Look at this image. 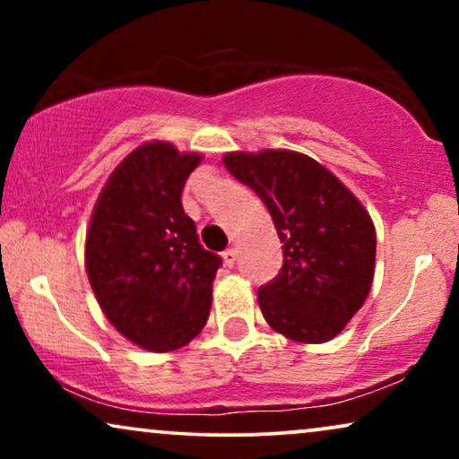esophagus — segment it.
<instances>
[{"mask_svg":"<svg viewBox=\"0 0 459 459\" xmlns=\"http://www.w3.org/2000/svg\"><path fill=\"white\" fill-rule=\"evenodd\" d=\"M221 256H223V263H225V267H234V265H236V259H238V253H236V248H228V250H225V253H223Z\"/></svg>","mask_w":459,"mask_h":459,"instance_id":"34e87169","label":"esophagus"}]
</instances>
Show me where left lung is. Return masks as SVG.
<instances>
[{
    "instance_id": "8db88e82",
    "label": "left lung",
    "mask_w": 459,
    "mask_h": 459,
    "mask_svg": "<svg viewBox=\"0 0 459 459\" xmlns=\"http://www.w3.org/2000/svg\"><path fill=\"white\" fill-rule=\"evenodd\" d=\"M223 165L265 203L284 265L256 300L281 336L319 344L341 334L374 280L376 230L355 194L292 150L228 152Z\"/></svg>"
}]
</instances>
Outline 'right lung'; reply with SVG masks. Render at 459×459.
<instances>
[{
	"mask_svg": "<svg viewBox=\"0 0 459 459\" xmlns=\"http://www.w3.org/2000/svg\"><path fill=\"white\" fill-rule=\"evenodd\" d=\"M203 154L146 142L100 192L85 236V269L100 309L152 353L186 347L204 328L221 259L200 247L181 190Z\"/></svg>",
	"mask_w": 459,
	"mask_h": 459,
	"instance_id": "1",
	"label": "right lung"
}]
</instances>
